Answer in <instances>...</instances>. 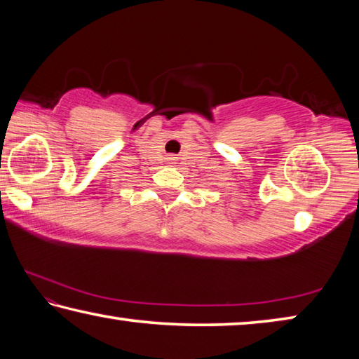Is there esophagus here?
<instances>
[{"mask_svg": "<svg viewBox=\"0 0 359 359\" xmlns=\"http://www.w3.org/2000/svg\"><path fill=\"white\" fill-rule=\"evenodd\" d=\"M168 160H169V161H172V160H175V156H174V155H169V156H168Z\"/></svg>", "mask_w": 359, "mask_h": 359, "instance_id": "esophagus-1", "label": "esophagus"}]
</instances>
